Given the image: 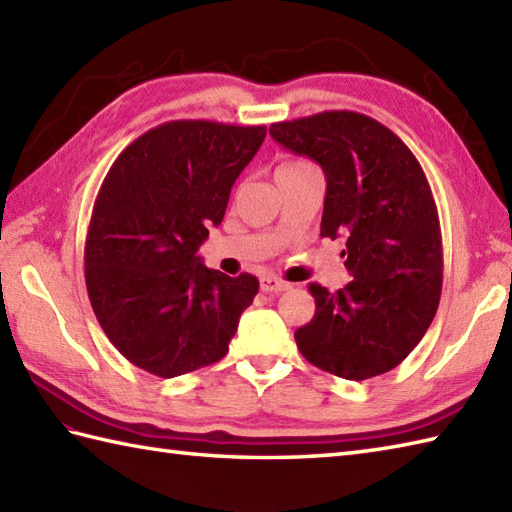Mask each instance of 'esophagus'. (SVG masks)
Returning <instances> with one entry per match:
<instances>
[{
  "label": "esophagus",
  "instance_id": "esophagus-1",
  "mask_svg": "<svg viewBox=\"0 0 512 512\" xmlns=\"http://www.w3.org/2000/svg\"><path fill=\"white\" fill-rule=\"evenodd\" d=\"M259 288H262V292H266V295H279V292H284L290 288L288 281L279 279V277H273V275H266L259 279Z\"/></svg>",
  "mask_w": 512,
  "mask_h": 512
}]
</instances>
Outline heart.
Listing matches in <instances>:
<instances>
[{
	"label": "heart",
	"instance_id": "heart-1",
	"mask_svg": "<svg viewBox=\"0 0 512 512\" xmlns=\"http://www.w3.org/2000/svg\"><path fill=\"white\" fill-rule=\"evenodd\" d=\"M312 165L308 160H288V162H284V165H281L277 171H301V169H310Z\"/></svg>",
	"mask_w": 512,
	"mask_h": 512
}]
</instances>
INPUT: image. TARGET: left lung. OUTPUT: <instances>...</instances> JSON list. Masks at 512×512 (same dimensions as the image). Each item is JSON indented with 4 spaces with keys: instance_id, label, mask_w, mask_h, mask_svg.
Masks as SVG:
<instances>
[{
    "instance_id": "obj_1",
    "label": "left lung",
    "mask_w": 512,
    "mask_h": 512,
    "mask_svg": "<svg viewBox=\"0 0 512 512\" xmlns=\"http://www.w3.org/2000/svg\"><path fill=\"white\" fill-rule=\"evenodd\" d=\"M270 136L321 165V237L345 239L352 275L336 292L308 286L317 310L295 332L299 352L347 380L385 374L420 343L440 303L442 235L427 176L391 129L358 112L273 123Z\"/></svg>"
}]
</instances>
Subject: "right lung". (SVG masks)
<instances>
[{
    "instance_id": "right-lung-1",
    "label": "right lung",
    "mask_w": 512,
    "mask_h": 512,
    "mask_svg": "<svg viewBox=\"0 0 512 512\" xmlns=\"http://www.w3.org/2000/svg\"><path fill=\"white\" fill-rule=\"evenodd\" d=\"M266 138L264 125L169 121L107 171L85 239V286L129 363L173 378L224 358L259 281L195 255Z\"/></svg>"
}]
</instances>
